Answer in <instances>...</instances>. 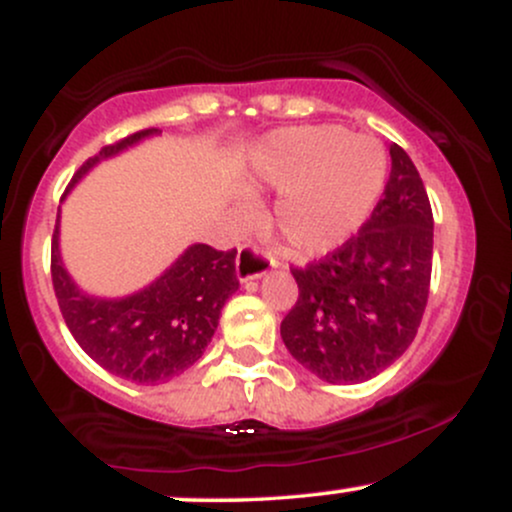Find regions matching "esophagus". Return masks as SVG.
I'll list each match as a JSON object with an SVG mask.
<instances>
[{"label": "esophagus", "mask_w": 512, "mask_h": 512, "mask_svg": "<svg viewBox=\"0 0 512 512\" xmlns=\"http://www.w3.org/2000/svg\"><path fill=\"white\" fill-rule=\"evenodd\" d=\"M267 269H269V257L264 255L260 248H255V245H243V248L238 250L236 276L240 284H245V281H252V279H260V276L267 274Z\"/></svg>", "instance_id": "esophagus-1"}]
</instances>
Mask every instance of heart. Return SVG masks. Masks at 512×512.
Masks as SVG:
<instances>
[{"label":"heart","mask_w":512,"mask_h":512,"mask_svg":"<svg viewBox=\"0 0 512 512\" xmlns=\"http://www.w3.org/2000/svg\"><path fill=\"white\" fill-rule=\"evenodd\" d=\"M385 151L370 137H346L339 127H301L262 146L255 175L281 192L274 226L298 255H322L342 245L378 202Z\"/></svg>","instance_id":"heart-1"}]
</instances>
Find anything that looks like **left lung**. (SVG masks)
<instances>
[{
    "mask_svg": "<svg viewBox=\"0 0 512 512\" xmlns=\"http://www.w3.org/2000/svg\"><path fill=\"white\" fill-rule=\"evenodd\" d=\"M383 199L361 231L320 262L291 269L298 301L281 322L291 356L325 383H363L397 361L424 317L433 211L402 146H390Z\"/></svg>",
    "mask_w": 512,
    "mask_h": 512,
    "instance_id": "8db88e82",
    "label": "left lung"
}]
</instances>
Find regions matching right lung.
<instances>
[{
  "instance_id": "add662e5",
  "label": "right lung",
  "mask_w": 512,
  "mask_h": 512,
  "mask_svg": "<svg viewBox=\"0 0 512 512\" xmlns=\"http://www.w3.org/2000/svg\"><path fill=\"white\" fill-rule=\"evenodd\" d=\"M154 134H161V129H142L103 146L76 170L64 197L93 166ZM52 286L69 332L98 366L132 383L158 385L202 358L219 327L223 303L238 291L236 250L221 252L195 243L142 291L122 298L91 296L64 269L57 211Z\"/></svg>"
}]
</instances>
